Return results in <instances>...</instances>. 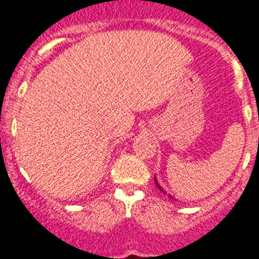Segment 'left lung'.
Returning <instances> with one entry per match:
<instances>
[{"instance_id": "left-lung-1", "label": "left lung", "mask_w": 259, "mask_h": 259, "mask_svg": "<svg viewBox=\"0 0 259 259\" xmlns=\"http://www.w3.org/2000/svg\"><path fill=\"white\" fill-rule=\"evenodd\" d=\"M154 183H156V185H157V188H158V189H160V191H161V192H162V193H166V192H165V191H164V189H162V187H161V185L158 184V181H157V179H156V177H154ZM168 196H169V197H170V199H173V196H170V195H168Z\"/></svg>"}]
</instances>
